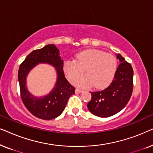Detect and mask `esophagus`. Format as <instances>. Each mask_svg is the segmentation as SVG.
Returning <instances> with one entry per match:
<instances>
[{"label": "esophagus", "mask_w": 153, "mask_h": 153, "mask_svg": "<svg viewBox=\"0 0 153 153\" xmlns=\"http://www.w3.org/2000/svg\"><path fill=\"white\" fill-rule=\"evenodd\" d=\"M75 93H76V94L81 93H83V91H82V90H80V89H78V88H76V90H75Z\"/></svg>", "instance_id": "34e87169"}]
</instances>
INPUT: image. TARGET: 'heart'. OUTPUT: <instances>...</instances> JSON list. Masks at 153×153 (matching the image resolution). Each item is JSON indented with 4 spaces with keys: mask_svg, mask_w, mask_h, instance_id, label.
Instances as JSON below:
<instances>
[{
    "mask_svg": "<svg viewBox=\"0 0 153 153\" xmlns=\"http://www.w3.org/2000/svg\"><path fill=\"white\" fill-rule=\"evenodd\" d=\"M117 70V60L111 54L97 49H88L77 54L75 60L65 62L63 70L70 82L81 76L86 70L87 75L74 81L79 87L94 85L96 88H104L111 83Z\"/></svg>",
    "mask_w": 153,
    "mask_h": 153,
    "instance_id": "1",
    "label": "heart"
}]
</instances>
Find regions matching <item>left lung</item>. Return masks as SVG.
Here are the masks:
<instances>
[{
    "instance_id": "8db88e82",
    "label": "left lung",
    "mask_w": 153,
    "mask_h": 153,
    "mask_svg": "<svg viewBox=\"0 0 153 153\" xmlns=\"http://www.w3.org/2000/svg\"><path fill=\"white\" fill-rule=\"evenodd\" d=\"M120 63L114 79L108 86L102 91L91 92V100L88 108L92 114L101 118H107L120 111L130 99L133 90L134 72L131 64L125 61L120 54L116 55Z\"/></svg>"
}]
</instances>
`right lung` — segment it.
Wrapping results in <instances>:
<instances>
[{
    "label": "right lung",
    "instance_id": "add662e5",
    "mask_svg": "<svg viewBox=\"0 0 153 153\" xmlns=\"http://www.w3.org/2000/svg\"><path fill=\"white\" fill-rule=\"evenodd\" d=\"M39 63L51 64L56 68L57 80L55 86L48 95L36 97L28 91L26 77L33 68ZM21 97L27 109L37 118L52 120L63 111L75 88L67 80L63 72V60L60 56L59 50L54 45H48L40 49L33 51L20 65L18 72Z\"/></svg>",
    "mask_w": 153,
    "mask_h": 153
}]
</instances>
